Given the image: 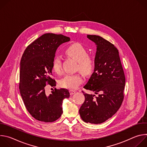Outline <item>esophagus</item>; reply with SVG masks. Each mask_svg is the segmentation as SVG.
Listing matches in <instances>:
<instances>
[{
    "label": "esophagus",
    "mask_w": 147,
    "mask_h": 147,
    "mask_svg": "<svg viewBox=\"0 0 147 147\" xmlns=\"http://www.w3.org/2000/svg\"><path fill=\"white\" fill-rule=\"evenodd\" d=\"M69 92H70V95H73L74 94H75L76 92V91L75 90H70Z\"/></svg>",
    "instance_id": "esophagus-1"
}]
</instances>
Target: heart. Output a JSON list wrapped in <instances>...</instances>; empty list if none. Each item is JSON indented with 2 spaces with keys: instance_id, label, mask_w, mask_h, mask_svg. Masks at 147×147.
<instances>
[{
  "instance_id": "1",
  "label": "heart",
  "mask_w": 147,
  "mask_h": 147,
  "mask_svg": "<svg viewBox=\"0 0 147 147\" xmlns=\"http://www.w3.org/2000/svg\"><path fill=\"white\" fill-rule=\"evenodd\" d=\"M66 54L77 61L76 70L80 71L85 76H88L92 72L95 61L94 58L88 55L86 48L82 45L76 43L69 45L65 50ZM53 70L58 74L62 73V61L59 56H55L52 60ZM82 82V77L80 73L74 74H67L59 81L60 86L65 88L76 89Z\"/></svg>"
}]
</instances>
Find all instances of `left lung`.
<instances>
[{
	"label": "left lung",
	"instance_id": "left-lung-1",
	"mask_svg": "<svg viewBox=\"0 0 147 147\" xmlns=\"http://www.w3.org/2000/svg\"><path fill=\"white\" fill-rule=\"evenodd\" d=\"M87 38L97 48L94 71L84 87L97 95L82 91L85 100L79 113L86 123L100 124L112 117L121 107L125 78L115 45L98 35H87Z\"/></svg>",
	"mask_w": 147,
	"mask_h": 147
}]
</instances>
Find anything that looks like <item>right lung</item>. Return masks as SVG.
I'll list each match as a JSON object with an SVG mask.
<instances>
[{
	"label": "right lung",
	"mask_w": 147,
	"mask_h": 147,
	"mask_svg": "<svg viewBox=\"0 0 147 147\" xmlns=\"http://www.w3.org/2000/svg\"><path fill=\"white\" fill-rule=\"evenodd\" d=\"M70 38L61 34L47 33L30 44L20 62L19 89L24 105L35 119L53 122L63 113V100L68 98L67 89L53 90L46 92L48 86L55 87L56 81L51 77L52 60L57 48Z\"/></svg>",
	"instance_id": "obj_1"
}]
</instances>
